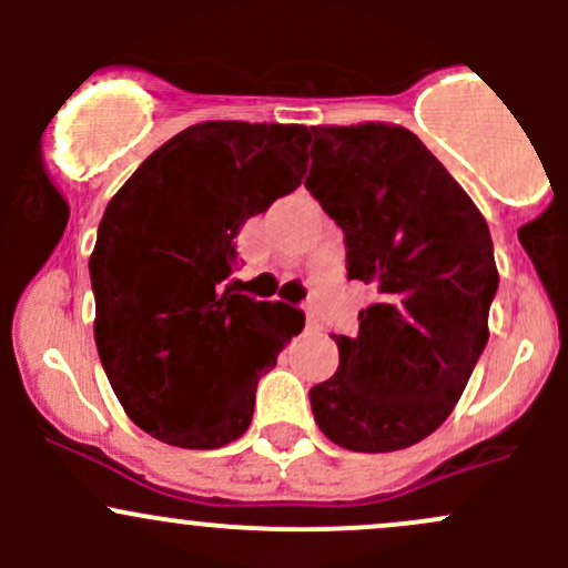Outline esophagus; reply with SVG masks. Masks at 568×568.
<instances>
[{
    "mask_svg": "<svg viewBox=\"0 0 568 568\" xmlns=\"http://www.w3.org/2000/svg\"><path fill=\"white\" fill-rule=\"evenodd\" d=\"M307 326H318V318L316 316H313V311H311V307H307Z\"/></svg>",
    "mask_w": 568,
    "mask_h": 568,
    "instance_id": "obj_1",
    "label": "esophagus"
}]
</instances>
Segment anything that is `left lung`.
<instances>
[{
  "instance_id": "obj_1",
  "label": "left lung",
  "mask_w": 568,
  "mask_h": 568,
  "mask_svg": "<svg viewBox=\"0 0 568 568\" xmlns=\"http://www.w3.org/2000/svg\"><path fill=\"white\" fill-rule=\"evenodd\" d=\"M305 186L346 242L348 280L374 291L337 374L311 390L335 445L390 454L437 432L489 341V225L404 125H316Z\"/></svg>"
}]
</instances>
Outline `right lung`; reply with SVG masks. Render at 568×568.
<instances>
[{
	"instance_id": "add662e5",
	"label": "right lung",
	"mask_w": 568,
	"mask_h": 568,
	"mask_svg": "<svg viewBox=\"0 0 568 568\" xmlns=\"http://www.w3.org/2000/svg\"><path fill=\"white\" fill-rule=\"evenodd\" d=\"M307 125L209 120L153 151L109 200L90 255L95 346L125 415L211 450L250 428L257 379L305 313L233 294L244 222L302 183Z\"/></svg>"
}]
</instances>
